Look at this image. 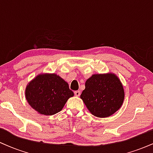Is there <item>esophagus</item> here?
Listing matches in <instances>:
<instances>
[{"instance_id": "1", "label": "esophagus", "mask_w": 153, "mask_h": 153, "mask_svg": "<svg viewBox=\"0 0 153 153\" xmlns=\"http://www.w3.org/2000/svg\"><path fill=\"white\" fill-rule=\"evenodd\" d=\"M74 94H75V96H80V91H75L74 92Z\"/></svg>"}]
</instances>
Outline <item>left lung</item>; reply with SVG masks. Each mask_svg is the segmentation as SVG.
Returning a JSON list of instances; mask_svg holds the SVG:
<instances>
[{"label":"left lung","mask_w":153,"mask_h":153,"mask_svg":"<svg viewBox=\"0 0 153 153\" xmlns=\"http://www.w3.org/2000/svg\"><path fill=\"white\" fill-rule=\"evenodd\" d=\"M85 86L80 99L95 117H110L122 106L124 88L120 79L114 73L92 75L85 81Z\"/></svg>","instance_id":"left-lung-1"}]
</instances>
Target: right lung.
Returning <instances> with one entry per match:
<instances>
[{
  "instance_id": "1",
  "label": "right lung",
  "mask_w": 153,
  "mask_h": 153,
  "mask_svg": "<svg viewBox=\"0 0 153 153\" xmlns=\"http://www.w3.org/2000/svg\"><path fill=\"white\" fill-rule=\"evenodd\" d=\"M74 94L68 83L55 73H40L27 84L28 103L40 114L54 115L60 111Z\"/></svg>"
}]
</instances>
